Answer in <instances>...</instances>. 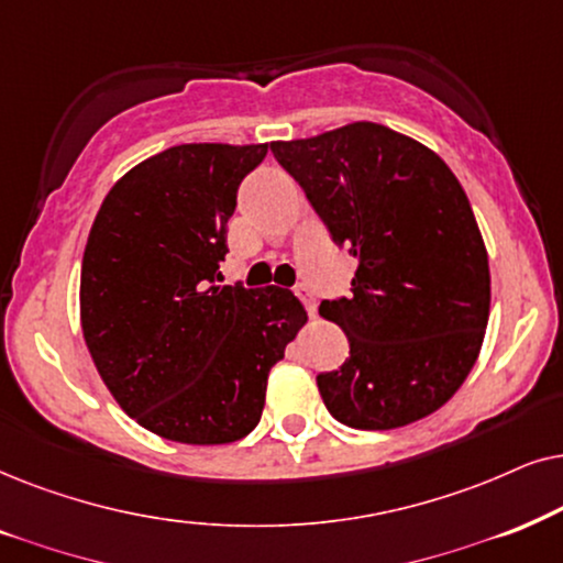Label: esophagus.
I'll use <instances>...</instances> for the list:
<instances>
[{"mask_svg":"<svg viewBox=\"0 0 563 563\" xmlns=\"http://www.w3.org/2000/svg\"><path fill=\"white\" fill-rule=\"evenodd\" d=\"M296 296H298V301L306 306L309 317H313V313H317V296H313L306 286H296Z\"/></svg>","mask_w":563,"mask_h":563,"instance_id":"34e87169","label":"esophagus"}]
</instances>
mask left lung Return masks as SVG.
<instances>
[{"mask_svg": "<svg viewBox=\"0 0 563 563\" xmlns=\"http://www.w3.org/2000/svg\"><path fill=\"white\" fill-rule=\"evenodd\" d=\"M269 152L357 260L350 296L319 306L350 342L340 371L317 376L329 415L394 430L438 411L474 368L492 301L482 231L451 167L368 120Z\"/></svg>", "mask_w": 563, "mask_h": 563, "instance_id": "obj_1", "label": "left lung"}]
</instances>
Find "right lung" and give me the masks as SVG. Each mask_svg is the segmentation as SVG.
I'll return each mask as SVG.
<instances>
[{
    "label": "right lung",
    "mask_w": 563,
    "mask_h": 563,
    "mask_svg": "<svg viewBox=\"0 0 563 563\" xmlns=\"http://www.w3.org/2000/svg\"><path fill=\"white\" fill-rule=\"evenodd\" d=\"M267 144H183L112 185L81 260V332L148 432L223 445L257 427L269 368L306 324L286 288L216 286L242 179Z\"/></svg>",
    "instance_id": "obj_1"
}]
</instances>
